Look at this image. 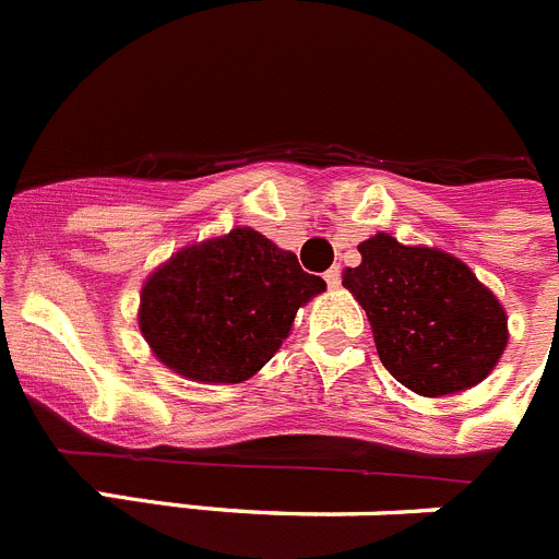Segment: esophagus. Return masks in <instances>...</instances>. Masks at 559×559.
Returning a JSON list of instances; mask_svg holds the SVG:
<instances>
[{"label": "esophagus", "mask_w": 559, "mask_h": 559, "mask_svg": "<svg viewBox=\"0 0 559 559\" xmlns=\"http://www.w3.org/2000/svg\"><path fill=\"white\" fill-rule=\"evenodd\" d=\"M324 283H328V288H338V285H341V271L338 269H330L328 274H324Z\"/></svg>", "instance_id": "34e87169"}]
</instances>
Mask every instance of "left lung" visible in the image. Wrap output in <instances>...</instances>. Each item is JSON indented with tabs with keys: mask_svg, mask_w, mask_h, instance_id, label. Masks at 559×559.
<instances>
[{
	"mask_svg": "<svg viewBox=\"0 0 559 559\" xmlns=\"http://www.w3.org/2000/svg\"><path fill=\"white\" fill-rule=\"evenodd\" d=\"M344 288L367 310L374 347L394 380L423 397L481 383L503 355L507 313L459 257L403 246L378 231L358 246Z\"/></svg>",
	"mask_w": 559,
	"mask_h": 559,
	"instance_id": "1",
	"label": "left lung"
}]
</instances>
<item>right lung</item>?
<instances>
[{
    "label": "right lung",
    "instance_id": "1",
    "mask_svg": "<svg viewBox=\"0 0 559 559\" xmlns=\"http://www.w3.org/2000/svg\"><path fill=\"white\" fill-rule=\"evenodd\" d=\"M328 288L249 226L185 246L140 294L147 347L181 378L243 383L274 358L296 310Z\"/></svg>",
    "mask_w": 559,
    "mask_h": 559
}]
</instances>
